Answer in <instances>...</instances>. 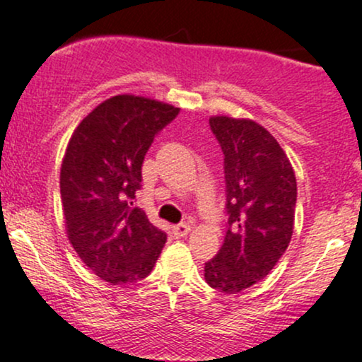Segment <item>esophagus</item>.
Listing matches in <instances>:
<instances>
[{
	"label": "esophagus",
	"instance_id": "esophagus-1",
	"mask_svg": "<svg viewBox=\"0 0 362 362\" xmlns=\"http://www.w3.org/2000/svg\"><path fill=\"white\" fill-rule=\"evenodd\" d=\"M189 231H190V226L187 223L177 224V226L172 228V233H173V236H175V238H182V236L189 235Z\"/></svg>",
	"mask_w": 362,
	"mask_h": 362
}]
</instances>
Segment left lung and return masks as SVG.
<instances>
[{"label": "left lung", "instance_id": "obj_1", "mask_svg": "<svg viewBox=\"0 0 362 362\" xmlns=\"http://www.w3.org/2000/svg\"><path fill=\"white\" fill-rule=\"evenodd\" d=\"M209 126L224 155L228 230L204 279L235 294L264 279L288 248L296 177L284 149L255 120L213 115Z\"/></svg>", "mask_w": 362, "mask_h": 362}]
</instances>
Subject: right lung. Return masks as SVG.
Returning a JSON list of instances; mask_svg holds the SVG:
<instances>
[{
    "mask_svg": "<svg viewBox=\"0 0 362 362\" xmlns=\"http://www.w3.org/2000/svg\"><path fill=\"white\" fill-rule=\"evenodd\" d=\"M178 115L177 107L136 95H115L74 129L61 165L66 231L98 277L112 284L144 279L167 235L132 199L153 139Z\"/></svg>",
    "mask_w": 362,
    "mask_h": 362,
    "instance_id": "obj_1",
    "label": "right lung"
}]
</instances>
